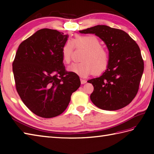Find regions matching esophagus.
Wrapping results in <instances>:
<instances>
[{
	"label": "esophagus",
	"instance_id": "34e87169",
	"mask_svg": "<svg viewBox=\"0 0 154 154\" xmlns=\"http://www.w3.org/2000/svg\"><path fill=\"white\" fill-rule=\"evenodd\" d=\"M87 83V81H86V80L81 79V84H85V83Z\"/></svg>",
	"mask_w": 154,
	"mask_h": 154
}]
</instances>
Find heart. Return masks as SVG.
Returning a JSON list of instances; mask_svg holds the SVG:
<instances>
[{
	"label": "heart",
	"instance_id": "obj_1",
	"mask_svg": "<svg viewBox=\"0 0 154 154\" xmlns=\"http://www.w3.org/2000/svg\"><path fill=\"white\" fill-rule=\"evenodd\" d=\"M74 45L82 48L85 52L81 58V63H73L68 71L81 77L92 73L99 75L105 71L109 64V54L102 46L100 39L94 35H77L73 40L67 41L62 48L61 55L63 63L68 64L71 60Z\"/></svg>",
	"mask_w": 154,
	"mask_h": 154
}]
</instances>
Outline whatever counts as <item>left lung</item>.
I'll return each instance as SVG.
<instances>
[{
    "label": "left lung",
    "mask_w": 154,
    "mask_h": 154,
    "mask_svg": "<svg viewBox=\"0 0 154 154\" xmlns=\"http://www.w3.org/2000/svg\"><path fill=\"white\" fill-rule=\"evenodd\" d=\"M94 34L109 51V64L100 77L88 81L94 87L90 98L94 105L106 110L127 106L138 93L144 64L140 48L126 32L105 25L80 30Z\"/></svg>",
    "instance_id": "left-lung-1"
}]
</instances>
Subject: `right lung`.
Instances as JSON below:
<instances>
[{
    "mask_svg": "<svg viewBox=\"0 0 154 154\" xmlns=\"http://www.w3.org/2000/svg\"><path fill=\"white\" fill-rule=\"evenodd\" d=\"M68 35L44 28L20 44L12 63L16 89L32 112L45 119L63 113L81 85L78 75L65 70L61 51Z\"/></svg>",
    "mask_w": 154,
    "mask_h": 154,
    "instance_id": "right-lung-1",
    "label": "right lung"
}]
</instances>
